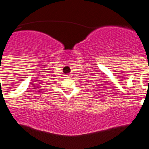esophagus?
<instances>
[{"label":"esophagus","instance_id":"34e87169","mask_svg":"<svg viewBox=\"0 0 149 149\" xmlns=\"http://www.w3.org/2000/svg\"><path fill=\"white\" fill-rule=\"evenodd\" d=\"M65 76H70V74H68V75H65Z\"/></svg>","mask_w":149,"mask_h":149}]
</instances>
